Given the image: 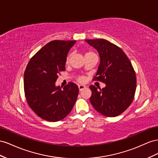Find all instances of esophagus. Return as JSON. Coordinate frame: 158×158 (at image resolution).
<instances>
[{"label": "esophagus", "mask_w": 158, "mask_h": 158, "mask_svg": "<svg viewBox=\"0 0 158 158\" xmlns=\"http://www.w3.org/2000/svg\"><path fill=\"white\" fill-rule=\"evenodd\" d=\"M78 87H79V91H82L83 89H84L86 88V87H85V85H79V86H78Z\"/></svg>", "instance_id": "esophagus-1"}]
</instances>
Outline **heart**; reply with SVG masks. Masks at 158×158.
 <instances>
[{
	"instance_id": "b5f03b06",
	"label": "heart",
	"mask_w": 158,
	"mask_h": 158,
	"mask_svg": "<svg viewBox=\"0 0 158 158\" xmlns=\"http://www.w3.org/2000/svg\"><path fill=\"white\" fill-rule=\"evenodd\" d=\"M91 54H94V52H93L91 51H89V52H87L86 53H85V56H89V55H91ZM70 57H71V55L67 56V57L66 58V61H65L66 64H68V63H69V60H70ZM78 81H81V82H82V81H84V78L83 77H80L78 78Z\"/></svg>"
}]
</instances>
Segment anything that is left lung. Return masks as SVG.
<instances>
[{"label": "left lung", "mask_w": 158, "mask_h": 158, "mask_svg": "<svg viewBox=\"0 0 158 158\" xmlns=\"http://www.w3.org/2000/svg\"><path fill=\"white\" fill-rule=\"evenodd\" d=\"M96 49L100 64L94 80L106 84L97 89L93 85L90 102L99 113L114 117L123 113L131 105L136 89V73L127 55L114 44L104 39L85 40Z\"/></svg>", "instance_id": "left-lung-1"}]
</instances>
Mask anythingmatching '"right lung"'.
I'll list each match as a JSON object with an SVG mask.
<instances>
[{
	"label": "right lung",
	"instance_id": "obj_1",
	"mask_svg": "<svg viewBox=\"0 0 158 158\" xmlns=\"http://www.w3.org/2000/svg\"><path fill=\"white\" fill-rule=\"evenodd\" d=\"M75 40H53L31 58L26 68L24 88L27 102L40 118L49 122L64 119L75 105L79 88L69 82L56 86L58 74L65 70L67 53Z\"/></svg>",
	"mask_w": 158,
	"mask_h": 158
}]
</instances>
